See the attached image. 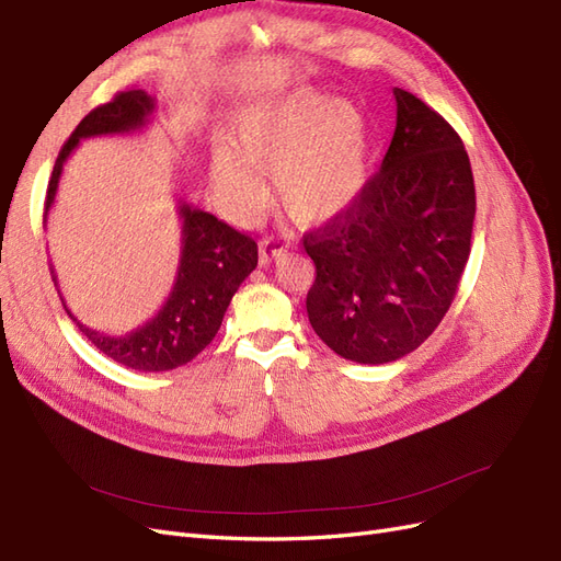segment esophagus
<instances>
[{"instance_id":"esophagus-1","label":"esophagus","mask_w":561,"mask_h":561,"mask_svg":"<svg viewBox=\"0 0 561 561\" xmlns=\"http://www.w3.org/2000/svg\"><path fill=\"white\" fill-rule=\"evenodd\" d=\"M259 251H261V265H267V263L279 261L282 256H286L284 242H279V240H275V238H265V240L261 242Z\"/></svg>"}]
</instances>
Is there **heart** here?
<instances>
[{
	"label": "heart",
	"instance_id": "1",
	"mask_svg": "<svg viewBox=\"0 0 561 561\" xmlns=\"http://www.w3.org/2000/svg\"><path fill=\"white\" fill-rule=\"evenodd\" d=\"M373 137L354 102L305 88L232 125L230 147L211 151V182L234 221L254 219L273 172L279 207L302 224L350 209L366 188Z\"/></svg>",
	"mask_w": 561,
	"mask_h": 561
}]
</instances>
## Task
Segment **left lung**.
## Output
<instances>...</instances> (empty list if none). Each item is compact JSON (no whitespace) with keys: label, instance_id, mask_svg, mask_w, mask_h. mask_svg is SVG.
I'll list each match as a JSON object with an SVG mask.
<instances>
[{"label":"left lung","instance_id":"8db88e82","mask_svg":"<svg viewBox=\"0 0 561 561\" xmlns=\"http://www.w3.org/2000/svg\"><path fill=\"white\" fill-rule=\"evenodd\" d=\"M396 130L358 201L302 234L314 333L342 358L389 364L438 329L471 254L476 184L455 128L393 88Z\"/></svg>","mask_w":561,"mask_h":561}]
</instances>
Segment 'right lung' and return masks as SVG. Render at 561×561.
Returning <instances> with one entry per match:
<instances>
[{
  "mask_svg": "<svg viewBox=\"0 0 561 561\" xmlns=\"http://www.w3.org/2000/svg\"><path fill=\"white\" fill-rule=\"evenodd\" d=\"M153 112L156 98L147 95L144 90H121L112 102L100 104L98 110L90 112L58 153L46 191L44 221L53 201H56L62 165L69 153L79 147V141L85 137L141 130L151 121ZM179 216L184 221L182 259H179L172 294L160 307V312L144 327L118 337L104 335L83 327L62 300L71 321L102 354L139 373L172 370L201 354L214 340L216 331L221 329L234 291L259 263L256 242L249 234L219 221L214 214L182 203ZM50 277L58 286L53 267Z\"/></svg>",
  "mask_w": 561,
  "mask_h": 561,
  "instance_id": "right-lung-1",
  "label": "right lung"
}]
</instances>
